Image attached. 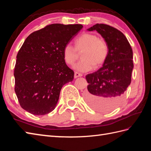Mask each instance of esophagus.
I'll return each instance as SVG.
<instances>
[{"label":"esophagus","instance_id":"34e87169","mask_svg":"<svg viewBox=\"0 0 151 151\" xmlns=\"http://www.w3.org/2000/svg\"><path fill=\"white\" fill-rule=\"evenodd\" d=\"M82 75L81 73H78L77 72H75V75H74V77H75V78H76L78 77H81V76H82Z\"/></svg>","mask_w":151,"mask_h":151}]
</instances>
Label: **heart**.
I'll use <instances>...</instances> for the list:
<instances>
[{
    "instance_id": "heart-1",
    "label": "heart",
    "mask_w": 151,
    "mask_h": 151,
    "mask_svg": "<svg viewBox=\"0 0 151 151\" xmlns=\"http://www.w3.org/2000/svg\"><path fill=\"white\" fill-rule=\"evenodd\" d=\"M75 47L67 44L63 50V59L68 65H73L82 53V60L74 65V69L80 72H88L93 67H98L104 63L108 54V47L105 40L97 35L84 33L76 38Z\"/></svg>"
}]
</instances>
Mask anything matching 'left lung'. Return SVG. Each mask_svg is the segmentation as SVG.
<instances>
[{
  "label": "left lung",
  "instance_id": "8db88e82",
  "mask_svg": "<svg viewBox=\"0 0 151 151\" xmlns=\"http://www.w3.org/2000/svg\"><path fill=\"white\" fill-rule=\"evenodd\" d=\"M88 30H96L101 35L108 45V54L102 67L86 76L89 85L85 100L96 110L110 111L121 103L130 84L132 49L124 35L109 25L96 24Z\"/></svg>",
  "mask_w": 151,
  "mask_h": 151
}]
</instances>
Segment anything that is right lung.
<instances>
[{
  "label": "right lung",
  "mask_w": 151,
  "mask_h": 151,
  "mask_svg": "<svg viewBox=\"0 0 151 151\" xmlns=\"http://www.w3.org/2000/svg\"><path fill=\"white\" fill-rule=\"evenodd\" d=\"M82 27L52 24L25 40L14 69L15 91L22 108L35 115L54 110L61 89L74 78L73 70L64 61L63 48Z\"/></svg>",
  "instance_id": "obj_1"
}]
</instances>
